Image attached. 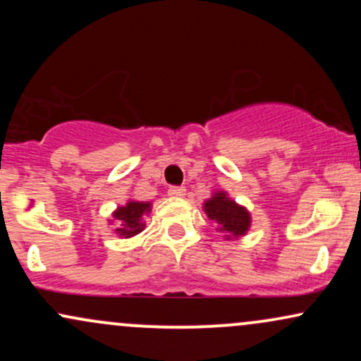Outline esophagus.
<instances>
[{
  "mask_svg": "<svg viewBox=\"0 0 361 361\" xmlns=\"http://www.w3.org/2000/svg\"><path fill=\"white\" fill-rule=\"evenodd\" d=\"M169 197L173 198H183L186 195V190L183 188V186H173V188H169Z\"/></svg>",
  "mask_w": 361,
  "mask_h": 361,
  "instance_id": "obj_1",
  "label": "esophagus"
}]
</instances>
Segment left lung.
<instances>
[{
	"instance_id": "1",
	"label": "left lung",
	"mask_w": 361,
	"mask_h": 361,
	"mask_svg": "<svg viewBox=\"0 0 361 361\" xmlns=\"http://www.w3.org/2000/svg\"><path fill=\"white\" fill-rule=\"evenodd\" d=\"M204 212L217 226L219 233L226 241H238L251 229V212L246 207L238 204L226 190H215L204 202Z\"/></svg>"
}]
</instances>
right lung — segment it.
Masks as SVG:
<instances>
[{
    "label": "right lung",
    "mask_w": 361,
    "mask_h": 361,
    "mask_svg": "<svg viewBox=\"0 0 361 361\" xmlns=\"http://www.w3.org/2000/svg\"><path fill=\"white\" fill-rule=\"evenodd\" d=\"M152 210V202H140L128 198L126 205H120L111 212L109 226H114V234L120 239H130L146 229V221Z\"/></svg>",
    "instance_id": "obj_1"
}]
</instances>
